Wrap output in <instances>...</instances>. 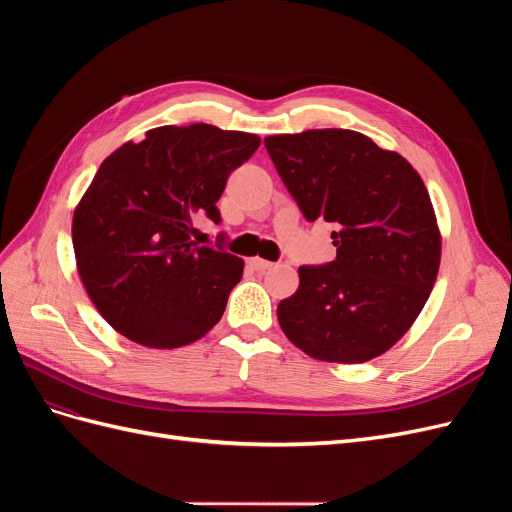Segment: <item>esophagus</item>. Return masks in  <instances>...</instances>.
Segmentation results:
<instances>
[{
	"label": "esophagus",
	"instance_id": "1",
	"mask_svg": "<svg viewBox=\"0 0 512 512\" xmlns=\"http://www.w3.org/2000/svg\"><path fill=\"white\" fill-rule=\"evenodd\" d=\"M250 265H252V269H256V271H269V269L275 267L273 262L262 260V258H250Z\"/></svg>",
	"mask_w": 512,
	"mask_h": 512
}]
</instances>
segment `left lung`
<instances>
[{
	"label": "left lung",
	"mask_w": 512,
	"mask_h": 512,
	"mask_svg": "<svg viewBox=\"0 0 512 512\" xmlns=\"http://www.w3.org/2000/svg\"><path fill=\"white\" fill-rule=\"evenodd\" d=\"M265 147L309 222L324 220L337 258L301 267L277 305L290 342L327 363H365L395 346L436 284L442 237L421 175L354 130L275 134Z\"/></svg>",
	"instance_id": "8db88e82"
}]
</instances>
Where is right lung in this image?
Masks as SVG:
<instances>
[{"label":"right lung","mask_w":512,"mask_h":512,"mask_svg":"<svg viewBox=\"0 0 512 512\" xmlns=\"http://www.w3.org/2000/svg\"><path fill=\"white\" fill-rule=\"evenodd\" d=\"M258 145L209 123L162 126L100 164L74 209L72 245L91 303L117 333L164 350L218 324L243 260L192 241L194 222H220L228 175Z\"/></svg>","instance_id":"1"}]
</instances>
